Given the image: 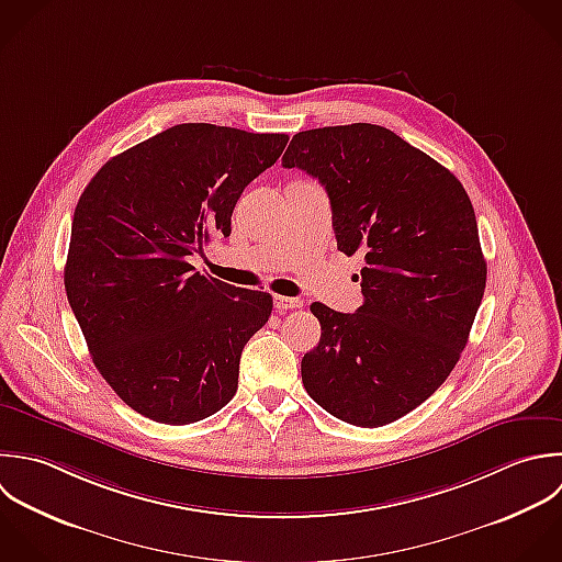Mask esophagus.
<instances>
[{
  "instance_id": "esophagus-1",
  "label": "esophagus",
  "mask_w": 562,
  "mask_h": 562,
  "mask_svg": "<svg viewBox=\"0 0 562 562\" xmlns=\"http://www.w3.org/2000/svg\"><path fill=\"white\" fill-rule=\"evenodd\" d=\"M273 306H276L278 313H284V311H291V308H300V306H302V300L276 295V297H273Z\"/></svg>"
}]
</instances>
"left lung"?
Returning a JSON list of instances; mask_svg holds the SVG:
<instances>
[{
  "label": "left lung",
  "instance_id": "8db88e82",
  "mask_svg": "<svg viewBox=\"0 0 562 562\" xmlns=\"http://www.w3.org/2000/svg\"><path fill=\"white\" fill-rule=\"evenodd\" d=\"M282 166L319 179L337 249L366 256L357 313L311 304L322 337L302 383L344 423L390 425L447 381L469 341L486 289L473 203L451 170L379 124L295 133Z\"/></svg>",
  "mask_w": 562,
  "mask_h": 562
}]
</instances>
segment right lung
<instances>
[{
  "label": "right lung",
  "instance_id": "add662e5",
  "mask_svg": "<svg viewBox=\"0 0 562 562\" xmlns=\"http://www.w3.org/2000/svg\"><path fill=\"white\" fill-rule=\"evenodd\" d=\"M289 135L188 122L111 157L78 199L65 291L93 366L137 414L190 425L238 390L245 344L269 293L205 278L188 262L229 236L247 183Z\"/></svg>",
  "mask_w": 562,
  "mask_h": 562
}]
</instances>
